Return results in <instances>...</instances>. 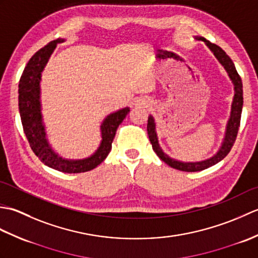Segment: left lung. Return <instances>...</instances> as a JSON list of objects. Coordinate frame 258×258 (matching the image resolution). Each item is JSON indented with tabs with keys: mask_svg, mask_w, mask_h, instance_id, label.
<instances>
[{
	"mask_svg": "<svg viewBox=\"0 0 258 258\" xmlns=\"http://www.w3.org/2000/svg\"><path fill=\"white\" fill-rule=\"evenodd\" d=\"M196 40L205 42V44L208 46V48L213 52L214 55L218 59L225 71L227 72L229 79H231L232 83L234 84V98L232 103V109H231V116L226 125V131H225V138L222 143V146L220 150L216 153L215 155L207 158L205 161L201 162H180L177 160H174L171 158L168 155H166L161 149L160 144H158V139L156 134V124L154 117L150 115L149 119H147V134H149V138L151 141V144L153 150L157 154V156L161 158L163 162H165L168 166L173 168H176L178 171L183 172H200L203 169L211 167L215 165L218 162H221L224 157H225L229 151L232 150V147L235 143V140H236L237 132L239 128L240 124V115H242V108H243V83L242 79L238 75L236 69H235V65L227 54L224 52L220 46H217L214 43H211L207 41L204 37H195Z\"/></svg>",
	"mask_w": 258,
	"mask_h": 258,
	"instance_id": "obj_1",
	"label": "left lung"
}]
</instances>
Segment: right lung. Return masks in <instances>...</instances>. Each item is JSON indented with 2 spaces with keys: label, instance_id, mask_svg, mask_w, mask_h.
Here are the masks:
<instances>
[{
  "label": "right lung",
  "instance_id": "1",
  "mask_svg": "<svg viewBox=\"0 0 258 258\" xmlns=\"http://www.w3.org/2000/svg\"><path fill=\"white\" fill-rule=\"evenodd\" d=\"M64 41V38H57L50 42L37 51L26 64L19 84V111L26 139L32 151L42 163L63 173H83L95 168L105 160L111 152L116 130L128 114L130 108L118 109L104 118L101 125V144L90 157L83 160H67L54 152L46 139L45 126L43 123L40 83L48 58L55 50L57 43Z\"/></svg>",
  "mask_w": 258,
  "mask_h": 258
}]
</instances>
